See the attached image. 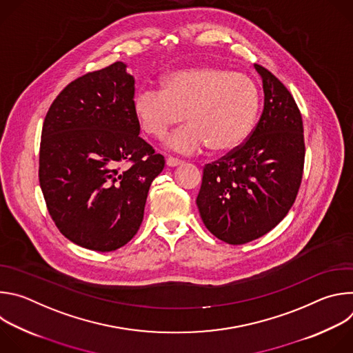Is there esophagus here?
Masks as SVG:
<instances>
[{
  "mask_svg": "<svg viewBox=\"0 0 353 353\" xmlns=\"http://www.w3.org/2000/svg\"><path fill=\"white\" fill-rule=\"evenodd\" d=\"M183 163V161H180V159H176V158H168L166 159V165L169 166V168H176V166H180Z\"/></svg>",
  "mask_w": 353,
  "mask_h": 353,
  "instance_id": "obj_1",
  "label": "esophagus"
}]
</instances>
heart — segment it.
Returning a JSON list of instances; mask_svg holds the SVG:
<instances>
[{"instance_id": "heart-1", "label": "heart", "mask_w": 353, "mask_h": 353, "mask_svg": "<svg viewBox=\"0 0 353 353\" xmlns=\"http://www.w3.org/2000/svg\"><path fill=\"white\" fill-rule=\"evenodd\" d=\"M260 92L250 77L225 68L203 67L166 75L161 90L135 94L132 114L141 131L163 139L185 117L188 124L168 139L169 148L194 154L207 148L226 152L253 132Z\"/></svg>"}]
</instances>
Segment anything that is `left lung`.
Returning a JSON list of instances; mask_svg holds the SVG:
<instances>
[{"label":"left lung","instance_id":"8db88e82","mask_svg":"<svg viewBox=\"0 0 353 353\" xmlns=\"http://www.w3.org/2000/svg\"><path fill=\"white\" fill-rule=\"evenodd\" d=\"M264 110L239 148L205 165L196 207L207 229L229 244H244L272 230L292 208L305 166L301 114L290 92L267 68Z\"/></svg>","mask_w":353,"mask_h":353}]
</instances>
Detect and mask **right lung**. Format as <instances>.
<instances>
[{"label":"right lung","mask_w":353,"mask_h":353,"mask_svg":"<svg viewBox=\"0 0 353 353\" xmlns=\"http://www.w3.org/2000/svg\"><path fill=\"white\" fill-rule=\"evenodd\" d=\"M134 77L117 61L68 83L41 130L39 181L50 216L72 243L113 251L138 232L165 158L139 137Z\"/></svg>","instance_id":"right-lung-1"}]
</instances>
